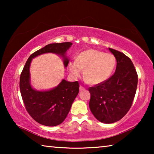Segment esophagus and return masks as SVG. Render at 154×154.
<instances>
[{"label":"esophagus","mask_w":154,"mask_h":154,"mask_svg":"<svg viewBox=\"0 0 154 154\" xmlns=\"http://www.w3.org/2000/svg\"><path fill=\"white\" fill-rule=\"evenodd\" d=\"M85 90V88L83 87L82 85H80V86H79V90L80 91H82V90Z\"/></svg>","instance_id":"34e87169"}]
</instances>
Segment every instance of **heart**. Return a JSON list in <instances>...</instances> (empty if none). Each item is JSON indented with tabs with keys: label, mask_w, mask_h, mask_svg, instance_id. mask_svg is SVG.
I'll return each mask as SVG.
<instances>
[{
	"label": "heart",
	"mask_w": 154,
	"mask_h": 154,
	"mask_svg": "<svg viewBox=\"0 0 154 154\" xmlns=\"http://www.w3.org/2000/svg\"><path fill=\"white\" fill-rule=\"evenodd\" d=\"M116 66V59L113 54L90 49L81 52L76 60L69 62L68 68L74 77H79L84 69V75L88 82L97 85L110 78Z\"/></svg>",
	"instance_id": "obj_1"
}]
</instances>
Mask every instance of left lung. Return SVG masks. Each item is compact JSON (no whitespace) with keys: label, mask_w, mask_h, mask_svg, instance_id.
<instances>
[{"label":"left lung","mask_w":154,"mask_h":154,"mask_svg":"<svg viewBox=\"0 0 154 154\" xmlns=\"http://www.w3.org/2000/svg\"><path fill=\"white\" fill-rule=\"evenodd\" d=\"M117 61L115 73L106 82L89 88V106L99 122L119 121L132 106L136 94L138 75L131 60L122 52L109 48Z\"/></svg>","instance_id":"8db88e82"}]
</instances>
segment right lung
I'll use <instances>...</instances> for the list:
<instances>
[{
  "mask_svg": "<svg viewBox=\"0 0 154 154\" xmlns=\"http://www.w3.org/2000/svg\"><path fill=\"white\" fill-rule=\"evenodd\" d=\"M72 43H51L30 55L26 62L20 79V89L25 107L35 120L46 126H56L66 118L72 104L79 93L77 82H71L62 79L56 87L49 90L34 89L30 83V66L32 59L47 53H53L62 57L66 68L69 59L66 56Z\"/></svg>",
  "mask_w": 154,
  "mask_h": 154,
  "instance_id": "obj_1",
  "label": "right lung"
}]
</instances>
